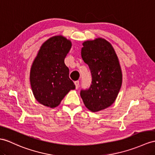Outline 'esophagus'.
Masks as SVG:
<instances>
[{"instance_id":"esophagus-1","label":"esophagus","mask_w":155,"mask_h":155,"mask_svg":"<svg viewBox=\"0 0 155 155\" xmlns=\"http://www.w3.org/2000/svg\"><path fill=\"white\" fill-rule=\"evenodd\" d=\"M75 89H78L79 85H80V81H75Z\"/></svg>"}]
</instances>
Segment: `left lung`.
I'll return each mask as SVG.
<instances>
[{"label": "left lung", "mask_w": 155, "mask_h": 155, "mask_svg": "<svg viewBox=\"0 0 155 155\" xmlns=\"http://www.w3.org/2000/svg\"><path fill=\"white\" fill-rule=\"evenodd\" d=\"M81 57L89 67L92 77L90 87L81 90L85 106L98 112L114 103L122 83V70L112 45L103 38L83 43Z\"/></svg>", "instance_id": "1"}]
</instances>
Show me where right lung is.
Masks as SVG:
<instances>
[{
  "instance_id": "1",
  "label": "right lung",
  "mask_w": 155,
  "mask_h": 155,
  "mask_svg": "<svg viewBox=\"0 0 155 155\" xmlns=\"http://www.w3.org/2000/svg\"><path fill=\"white\" fill-rule=\"evenodd\" d=\"M71 47L66 37H51L41 45L30 71V84L35 99L51 108L60 104L75 86L69 78L64 58Z\"/></svg>"
}]
</instances>
